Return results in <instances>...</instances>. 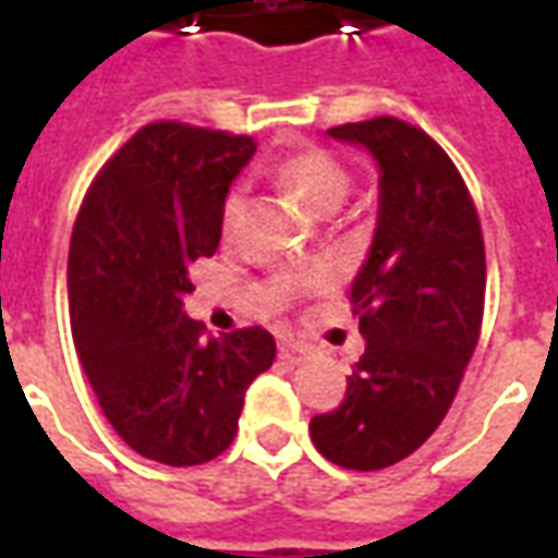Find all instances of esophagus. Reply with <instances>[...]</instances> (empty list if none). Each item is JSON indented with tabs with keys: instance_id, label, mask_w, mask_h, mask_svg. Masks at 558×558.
<instances>
[{
	"instance_id": "34e87169",
	"label": "esophagus",
	"mask_w": 558,
	"mask_h": 558,
	"mask_svg": "<svg viewBox=\"0 0 558 558\" xmlns=\"http://www.w3.org/2000/svg\"><path fill=\"white\" fill-rule=\"evenodd\" d=\"M278 355L280 362H287L290 367H295V364L307 362V355H311V350L307 347H302V343H292V340H283L278 347Z\"/></svg>"
}]
</instances>
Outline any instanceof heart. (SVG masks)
<instances>
[{"mask_svg": "<svg viewBox=\"0 0 558 558\" xmlns=\"http://www.w3.org/2000/svg\"><path fill=\"white\" fill-rule=\"evenodd\" d=\"M280 182L290 187L292 194L302 199L304 206L316 211V215H331L338 211L347 196H350L352 179L350 172L340 167L338 160L319 151V148H307V151H299V155H290L278 167ZM244 211V196L242 191L235 187L223 199V208H220V227L230 235L239 220H242Z\"/></svg>", "mask_w": 558, "mask_h": 558, "instance_id": "1", "label": "heart"}]
</instances>
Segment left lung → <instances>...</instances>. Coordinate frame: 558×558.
<instances>
[{
	"label": "left lung",
	"mask_w": 558,
	"mask_h": 558,
	"mask_svg": "<svg viewBox=\"0 0 558 558\" xmlns=\"http://www.w3.org/2000/svg\"><path fill=\"white\" fill-rule=\"evenodd\" d=\"M379 167L371 254L352 280L367 340L338 410L311 421L316 451L343 469L395 466L430 439L475 352L484 316V239L442 146L395 116L328 128Z\"/></svg>",
	"instance_id": "obj_1"
}]
</instances>
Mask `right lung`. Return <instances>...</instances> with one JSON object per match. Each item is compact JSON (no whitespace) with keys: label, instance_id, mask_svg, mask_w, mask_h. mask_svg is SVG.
<instances>
[{"label":"right lung","instance_id":"obj_1","mask_svg":"<svg viewBox=\"0 0 558 558\" xmlns=\"http://www.w3.org/2000/svg\"><path fill=\"white\" fill-rule=\"evenodd\" d=\"M256 143L151 122L80 206L68 254L71 335L104 415L137 454L199 466L230 448L244 391L275 362L266 328L203 338L191 266L220 244V208Z\"/></svg>","mask_w":558,"mask_h":558}]
</instances>
